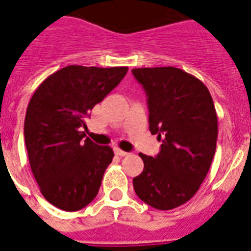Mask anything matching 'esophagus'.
I'll return each instance as SVG.
<instances>
[{"label": "esophagus", "instance_id": "1", "mask_svg": "<svg viewBox=\"0 0 251 251\" xmlns=\"http://www.w3.org/2000/svg\"><path fill=\"white\" fill-rule=\"evenodd\" d=\"M115 154H116V155H119V156H126V155H128V152L124 151V150L119 149V148H115Z\"/></svg>", "mask_w": 251, "mask_h": 251}]
</instances>
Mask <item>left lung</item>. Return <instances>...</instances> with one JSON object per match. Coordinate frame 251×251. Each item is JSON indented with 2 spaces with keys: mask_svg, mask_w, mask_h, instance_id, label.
<instances>
[{
  "mask_svg": "<svg viewBox=\"0 0 251 251\" xmlns=\"http://www.w3.org/2000/svg\"><path fill=\"white\" fill-rule=\"evenodd\" d=\"M148 96L149 130L158 135V155L139 154L141 174L132 180L141 201L172 210L189 201L206 178L217 141V115L201 80L174 67L136 68Z\"/></svg>",
  "mask_w": 251,
  "mask_h": 251,
  "instance_id": "1",
  "label": "left lung"
}]
</instances>
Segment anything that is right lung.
<instances>
[{"label": "right lung", "mask_w": 251, "mask_h": 251, "mask_svg": "<svg viewBox=\"0 0 251 251\" xmlns=\"http://www.w3.org/2000/svg\"><path fill=\"white\" fill-rule=\"evenodd\" d=\"M127 67L68 65L38 87L26 110L30 167L48 202L63 211L91 203L113 158L110 147L86 138L89 111L123 80Z\"/></svg>", "instance_id": "1"}]
</instances>
